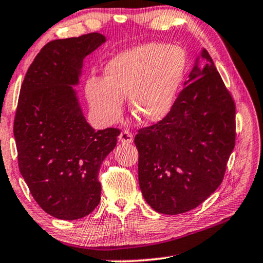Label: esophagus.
Listing matches in <instances>:
<instances>
[{"label":"esophagus","mask_w":263,"mask_h":263,"mask_svg":"<svg viewBox=\"0 0 263 263\" xmlns=\"http://www.w3.org/2000/svg\"><path fill=\"white\" fill-rule=\"evenodd\" d=\"M119 142L124 143V144L132 143L133 142V135H132L130 131H127V130L123 131L119 135Z\"/></svg>","instance_id":"34e87169"}]
</instances>
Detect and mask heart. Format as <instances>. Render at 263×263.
I'll use <instances>...</instances> for the list:
<instances>
[{
  "mask_svg": "<svg viewBox=\"0 0 263 263\" xmlns=\"http://www.w3.org/2000/svg\"><path fill=\"white\" fill-rule=\"evenodd\" d=\"M184 69L186 57L180 47L165 44L133 47L110 59L105 80H88L87 99L95 116L105 123L119 119L127 96L131 112L140 121L157 123L172 109Z\"/></svg>",
  "mask_w": 263,
  "mask_h": 263,
  "instance_id": "1",
  "label": "heart"
}]
</instances>
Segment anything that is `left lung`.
<instances>
[{
    "label": "left lung",
    "instance_id": "obj_1",
    "mask_svg": "<svg viewBox=\"0 0 263 263\" xmlns=\"http://www.w3.org/2000/svg\"><path fill=\"white\" fill-rule=\"evenodd\" d=\"M163 119L138 130L142 194L163 214L202 204L224 179L236 143V105L206 50Z\"/></svg>",
    "mask_w": 263,
    "mask_h": 263
}]
</instances>
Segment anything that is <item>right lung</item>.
Returning a JSON list of instances; mask_svg holds the SVG:
<instances>
[{
  "label": "right lung",
  "instance_id": "right-lung-1",
  "mask_svg": "<svg viewBox=\"0 0 263 263\" xmlns=\"http://www.w3.org/2000/svg\"><path fill=\"white\" fill-rule=\"evenodd\" d=\"M100 33L47 43L21 84L14 119L17 163L32 197L46 213L75 220L101 199L100 167L120 130L94 131L71 86L83 59L105 43Z\"/></svg>",
  "mask_w": 263,
  "mask_h": 263
}]
</instances>
